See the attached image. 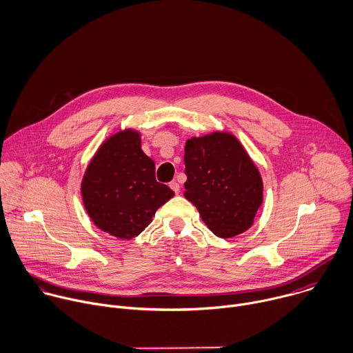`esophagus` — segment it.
<instances>
[{
	"label": "esophagus",
	"mask_w": 353,
	"mask_h": 353,
	"mask_svg": "<svg viewBox=\"0 0 353 353\" xmlns=\"http://www.w3.org/2000/svg\"><path fill=\"white\" fill-rule=\"evenodd\" d=\"M170 188L175 192V194H178V193H179V183H178L176 181H172V182L170 183Z\"/></svg>",
	"instance_id": "obj_1"
}]
</instances>
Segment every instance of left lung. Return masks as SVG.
Masks as SVG:
<instances>
[{"label":"left lung","mask_w":353,"mask_h":353,"mask_svg":"<svg viewBox=\"0 0 353 353\" xmlns=\"http://www.w3.org/2000/svg\"><path fill=\"white\" fill-rule=\"evenodd\" d=\"M185 197L219 238L248 231L263 203L260 172L239 140L213 132L186 140Z\"/></svg>","instance_id":"left-lung-1"}]
</instances>
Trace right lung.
Masks as SVG:
<instances>
[{"mask_svg": "<svg viewBox=\"0 0 353 353\" xmlns=\"http://www.w3.org/2000/svg\"><path fill=\"white\" fill-rule=\"evenodd\" d=\"M140 133L125 129L99 148L82 179V199L101 231L132 239L152 223L174 192L156 181V164L140 146Z\"/></svg>", "mask_w": 353, "mask_h": 353, "instance_id": "right-lung-1", "label": "right lung"}]
</instances>
